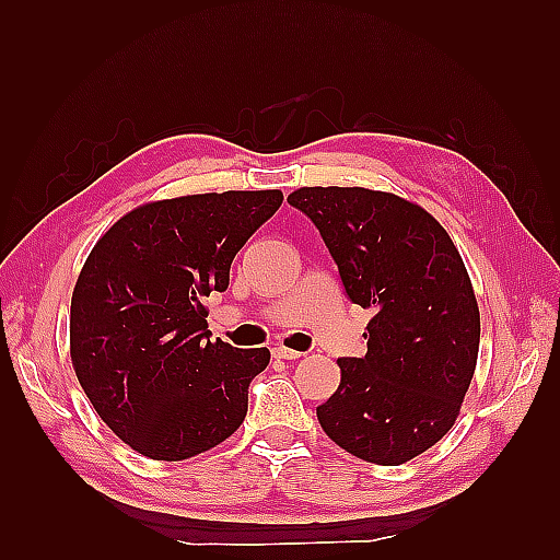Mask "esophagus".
Masks as SVG:
<instances>
[{"label":"esophagus","mask_w":560,"mask_h":560,"mask_svg":"<svg viewBox=\"0 0 560 560\" xmlns=\"http://www.w3.org/2000/svg\"><path fill=\"white\" fill-rule=\"evenodd\" d=\"M273 359H281V361H295L301 359V351H293V349H287V347H273Z\"/></svg>","instance_id":"esophagus-1"}]
</instances>
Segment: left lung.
<instances>
[{"instance_id":"left-lung-1","label":"left lung","mask_w":560,"mask_h":560,"mask_svg":"<svg viewBox=\"0 0 560 560\" xmlns=\"http://www.w3.org/2000/svg\"><path fill=\"white\" fill-rule=\"evenodd\" d=\"M343 289L373 307L368 353L339 359L341 383L317 421L339 447L397 467L455 425L479 355L481 317L467 267L423 207L365 187H301Z\"/></svg>"}]
</instances>
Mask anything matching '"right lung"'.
Masks as SVG:
<instances>
[{"label":"right lung","instance_id":"1","mask_svg":"<svg viewBox=\"0 0 560 560\" xmlns=\"http://www.w3.org/2000/svg\"><path fill=\"white\" fill-rule=\"evenodd\" d=\"M281 189L149 201L115 221L71 293L69 353L79 385L139 455L180 462L231 438L269 349L211 341V291L281 207Z\"/></svg>","mask_w":560,"mask_h":560}]
</instances>
